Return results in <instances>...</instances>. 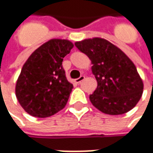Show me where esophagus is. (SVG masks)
I'll return each mask as SVG.
<instances>
[{"instance_id": "esophagus-1", "label": "esophagus", "mask_w": 153, "mask_h": 153, "mask_svg": "<svg viewBox=\"0 0 153 153\" xmlns=\"http://www.w3.org/2000/svg\"><path fill=\"white\" fill-rule=\"evenodd\" d=\"M84 78H85V76H81L79 78L75 79V82H76V83H77V84H79V83H81V82L84 80Z\"/></svg>"}]
</instances>
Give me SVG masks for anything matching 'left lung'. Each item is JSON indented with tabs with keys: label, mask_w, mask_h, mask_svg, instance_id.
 <instances>
[{
	"label": "left lung",
	"mask_w": 153,
	"mask_h": 153,
	"mask_svg": "<svg viewBox=\"0 0 153 153\" xmlns=\"http://www.w3.org/2000/svg\"><path fill=\"white\" fill-rule=\"evenodd\" d=\"M91 60L97 88L89 100L98 110L122 115L133 109L143 93V82L130 59L107 40L95 37L75 42Z\"/></svg>",
	"instance_id": "8db88e82"
}]
</instances>
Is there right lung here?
I'll return each mask as SVG.
<instances>
[{"label": "right lung", "instance_id": "1", "mask_svg": "<svg viewBox=\"0 0 153 153\" xmlns=\"http://www.w3.org/2000/svg\"><path fill=\"white\" fill-rule=\"evenodd\" d=\"M73 47L68 40L52 39L34 51L25 63L15 93L27 113L43 118L65 106L73 85L66 79L62 61Z\"/></svg>", "mask_w": 153, "mask_h": 153}]
</instances>
